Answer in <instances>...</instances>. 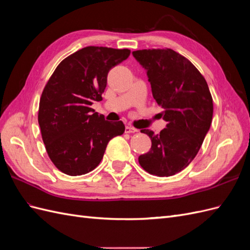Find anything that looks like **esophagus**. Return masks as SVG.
I'll return each instance as SVG.
<instances>
[{"mask_svg":"<svg viewBox=\"0 0 250 250\" xmlns=\"http://www.w3.org/2000/svg\"><path fill=\"white\" fill-rule=\"evenodd\" d=\"M139 130L135 129L134 127H131V126H126L125 128V132L126 133H134V132H138Z\"/></svg>","mask_w":250,"mask_h":250,"instance_id":"34e87169","label":"esophagus"}]
</instances>
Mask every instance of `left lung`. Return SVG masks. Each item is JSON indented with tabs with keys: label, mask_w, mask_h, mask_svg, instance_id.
<instances>
[{
	"label": "left lung",
	"mask_w": 250,
	"mask_h": 250,
	"mask_svg": "<svg viewBox=\"0 0 250 250\" xmlns=\"http://www.w3.org/2000/svg\"><path fill=\"white\" fill-rule=\"evenodd\" d=\"M132 55L146 70L152 96L167 122L160 134L141 130L152 146L139 156V163L152 175L172 176L190 165L209 130L213 99L208 85L190 60L171 49L139 50Z\"/></svg>",
	"instance_id": "8db88e82"
}]
</instances>
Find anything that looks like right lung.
Segmentation results:
<instances>
[{
	"label": "right lung",
	"mask_w": 250,
	"mask_h": 250,
	"mask_svg": "<svg viewBox=\"0 0 250 250\" xmlns=\"http://www.w3.org/2000/svg\"><path fill=\"white\" fill-rule=\"evenodd\" d=\"M129 55L128 49L83 48L63 59L44 86L39 124L49 157L64 174L93 171L108 142L124 133L122 121L111 123L90 106L102 100L108 72Z\"/></svg>",
	"instance_id": "obj_1"
}]
</instances>
